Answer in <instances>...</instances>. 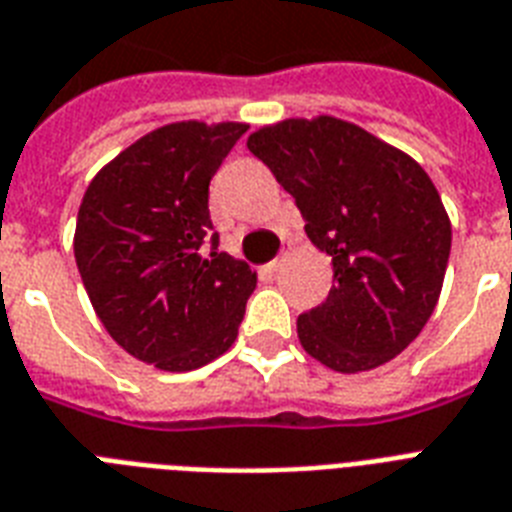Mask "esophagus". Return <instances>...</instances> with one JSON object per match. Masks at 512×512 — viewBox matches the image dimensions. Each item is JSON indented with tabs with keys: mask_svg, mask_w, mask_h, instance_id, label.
Returning a JSON list of instances; mask_svg holds the SVG:
<instances>
[{
	"mask_svg": "<svg viewBox=\"0 0 512 512\" xmlns=\"http://www.w3.org/2000/svg\"><path fill=\"white\" fill-rule=\"evenodd\" d=\"M281 265H284V255L276 257V260H271V263H268V271H271V273H279V271H281Z\"/></svg>",
	"mask_w": 512,
	"mask_h": 512,
	"instance_id": "1",
	"label": "esophagus"
}]
</instances>
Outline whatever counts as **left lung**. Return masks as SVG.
<instances>
[{
    "label": "left lung",
    "instance_id": "1",
    "mask_svg": "<svg viewBox=\"0 0 512 512\" xmlns=\"http://www.w3.org/2000/svg\"><path fill=\"white\" fill-rule=\"evenodd\" d=\"M247 148L292 193L308 239L332 257L327 300L297 319L303 348L345 374L398 356L428 324L452 249L428 172L335 116L263 127Z\"/></svg>",
    "mask_w": 512,
    "mask_h": 512
}]
</instances>
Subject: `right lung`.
<instances>
[{"label": "right lung", "mask_w": 512, "mask_h": 512, "mask_svg": "<svg viewBox=\"0 0 512 512\" xmlns=\"http://www.w3.org/2000/svg\"><path fill=\"white\" fill-rule=\"evenodd\" d=\"M247 124L175 122L95 175L76 217L74 255L90 303L130 356L191 372L231 348L257 284L217 249L209 180Z\"/></svg>", "instance_id": "1"}]
</instances>
